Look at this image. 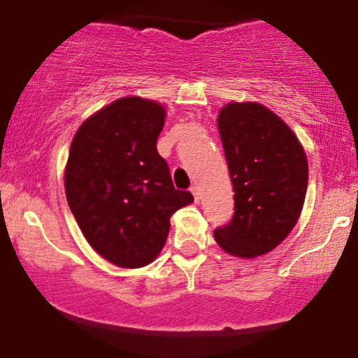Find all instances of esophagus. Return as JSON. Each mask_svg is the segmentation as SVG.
Returning a JSON list of instances; mask_svg holds the SVG:
<instances>
[{
    "mask_svg": "<svg viewBox=\"0 0 358 358\" xmlns=\"http://www.w3.org/2000/svg\"><path fill=\"white\" fill-rule=\"evenodd\" d=\"M190 190H192V193H193V196H195V202H200V199H202V196H200L199 187H192Z\"/></svg>",
    "mask_w": 358,
    "mask_h": 358,
    "instance_id": "1",
    "label": "esophagus"
}]
</instances>
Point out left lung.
Listing matches in <instances>:
<instances>
[{
	"mask_svg": "<svg viewBox=\"0 0 358 358\" xmlns=\"http://www.w3.org/2000/svg\"><path fill=\"white\" fill-rule=\"evenodd\" d=\"M217 124L236 212L213 237L232 256H262L286 239L301 213L308 187L305 150L286 122L257 102H231Z\"/></svg>",
	"mask_w": 358,
	"mask_h": 358,
	"instance_id": "obj_1",
	"label": "left lung"
}]
</instances>
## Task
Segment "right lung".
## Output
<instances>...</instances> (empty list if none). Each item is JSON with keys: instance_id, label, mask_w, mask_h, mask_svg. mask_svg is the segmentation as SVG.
Instances as JSON below:
<instances>
[{"instance_id": "obj_1", "label": "right lung", "mask_w": 358, "mask_h": 358, "mask_svg": "<svg viewBox=\"0 0 358 358\" xmlns=\"http://www.w3.org/2000/svg\"><path fill=\"white\" fill-rule=\"evenodd\" d=\"M165 108L122 97L85 119L72 139L65 195L96 252L121 268H143L158 256L170 217L193 202L176 190L156 150Z\"/></svg>"}]
</instances>
